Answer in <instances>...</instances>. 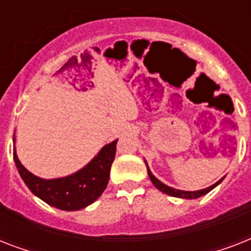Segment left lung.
Masks as SVG:
<instances>
[{"label":"left lung","instance_id":"left-lung-1","mask_svg":"<svg viewBox=\"0 0 251 251\" xmlns=\"http://www.w3.org/2000/svg\"><path fill=\"white\" fill-rule=\"evenodd\" d=\"M146 163V167H147V173H149V177L150 179H151V182L155 185V187H156L157 190H160L161 193H164V194H168L171 195V197H176V198H182V199H197L199 198V197H203V195H206L207 193H210L212 189H215V187L218 186L219 183L222 182L223 179H224V177L223 178H220L218 181V182H215L214 185H211V186L206 187V189H202V190H197V191H186V190H178V189H175V187H171L168 186V185H165V183H163L160 181V179H157L155 176L152 175V172L150 171L149 168V164H147V161L145 160Z\"/></svg>","mask_w":251,"mask_h":251}]
</instances>
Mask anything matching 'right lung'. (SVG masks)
<instances>
[{
  "instance_id": "add662e5",
  "label": "right lung",
  "mask_w": 251,
  "mask_h": 251,
  "mask_svg": "<svg viewBox=\"0 0 251 251\" xmlns=\"http://www.w3.org/2000/svg\"><path fill=\"white\" fill-rule=\"evenodd\" d=\"M117 141L104 146L98 155L79 171L58 178H41L31 173L19 161L15 147L14 161L22 179L33 195L58 210L78 211L92 204L105 190ZM13 143H15V134Z\"/></svg>"
}]
</instances>
